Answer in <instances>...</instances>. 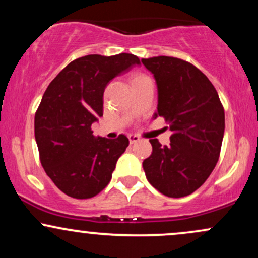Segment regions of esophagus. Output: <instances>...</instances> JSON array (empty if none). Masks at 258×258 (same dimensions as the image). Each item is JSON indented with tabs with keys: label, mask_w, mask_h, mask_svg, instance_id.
<instances>
[{
	"label": "esophagus",
	"mask_w": 258,
	"mask_h": 258,
	"mask_svg": "<svg viewBox=\"0 0 258 258\" xmlns=\"http://www.w3.org/2000/svg\"><path fill=\"white\" fill-rule=\"evenodd\" d=\"M128 141H130V143H131V144L137 143V142L139 141V137H138V136H136V135H128Z\"/></svg>",
	"instance_id": "34e87169"
}]
</instances>
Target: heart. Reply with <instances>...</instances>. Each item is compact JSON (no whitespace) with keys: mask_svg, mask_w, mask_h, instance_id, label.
Returning <instances> with one entry per match:
<instances>
[{"mask_svg":"<svg viewBox=\"0 0 258 258\" xmlns=\"http://www.w3.org/2000/svg\"><path fill=\"white\" fill-rule=\"evenodd\" d=\"M142 76H144V75H137V76H135V78H133V80L138 79V78H142Z\"/></svg>","mask_w":258,"mask_h":258,"instance_id":"obj_1","label":"heart"}]
</instances>
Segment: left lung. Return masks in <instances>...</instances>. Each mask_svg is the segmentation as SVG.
Returning <instances> with one entry per match:
<instances>
[{
    "label": "left lung",
    "instance_id": "8db88e82",
    "mask_svg": "<svg viewBox=\"0 0 258 258\" xmlns=\"http://www.w3.org/2000/svg\"><path fill=\"white\" fill-rule=\"evenodd\" d=\"M158 86V110L168 123L170 146L150 139L153 152L143 161L147 179L168 198H183L205 183L220 158L224 109L205 74L174 57L142 59Z\"/></svg>",
    "mask_w": 258,
    "mask_h": 258
}]
</instances>
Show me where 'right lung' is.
Instances as JSON below:
<instances>
[{
    "instance_id": "1",
    "label": "right lung",
    "mask_w": 258,
    "mask_h": 258,
    "mask_svg": "<svg viewBox=\"0 0 258 258\" xmlns=\"http://www.w3.org/2000/svg\"><path fill=\"white\" fill-rule=\"evenodd\" d=\"M138 57L128 53L90 54L69 63L52 80L35 114L41 165L55 185L75 199H90L111 179L128 138L94 137L91 126L103 116V94L115 76Z\"/></svg>"
}]
</instances>
